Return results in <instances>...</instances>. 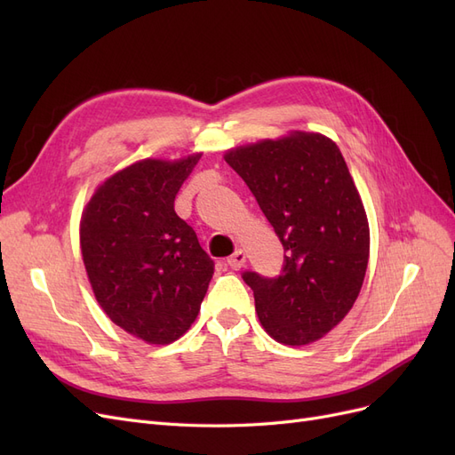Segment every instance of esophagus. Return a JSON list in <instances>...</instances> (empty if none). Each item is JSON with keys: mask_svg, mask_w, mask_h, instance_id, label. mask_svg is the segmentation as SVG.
I'll return each mask as SVG.
<instances>
[{"mask_svg": "<svg viewBox=\"0 0 455 455\" xmlns=\"http://www.w3.org/2000/svg\"><path fill=\"white\" fill-rule=\"evenodd\" d=\"M244 264H246V252H244L243 249L235 251V252H233V254L228 258V266H229L231 269H241Z\"/></svg>", "mask_w": 455, "mask_h": 455, "instance_id": "obj_1", "label": "esophagus"}]
</instances>
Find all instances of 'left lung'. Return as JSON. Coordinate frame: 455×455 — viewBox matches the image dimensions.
I'll list each match as a JSON object with an SVG mask.
<instances>
[{"label": "left lung", "instance_id": "8db88e82", "mask_svg": "<svg viewBox=\"0 0 455 455\" xmlns=\"http://www.w3.org/2000/svg\"><path fill=\"white\" fill-rule=\"evenodd\" d=\"M224 159L286 251L277 279L243 275L259 324L283 346H309L351 311L368 266V218L346 159L332 139L306 131L231 148Z\"/></svg>", "mask_w": 455, "mask_h": 455}]
</instances>
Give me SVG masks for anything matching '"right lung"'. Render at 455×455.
<instances>
[{"mask_svg":"<svg viewBox=\"0 0 455 455\" xmlns=\"http://www.w3.org/2000/svg\"><path fill=\"white\" fill-rule=\"evenodd\" d=\"M199 159L136 161L106 178L81 214L79 244L96 301L151 346L188 332L214 273L194 228L174 211Z\"/></svg>","mask_w":455,"mask_h":455,"instance_id":"obj_1","label":"right lung"}]
</instances>
